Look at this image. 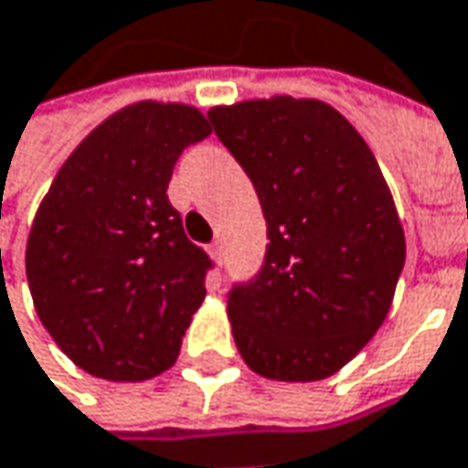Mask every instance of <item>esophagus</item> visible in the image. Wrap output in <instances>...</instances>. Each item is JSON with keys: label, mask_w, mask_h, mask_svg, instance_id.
Masks as SVG:
<instances>
[{"label": "esophagus", "mask_w": 468, "mask_h": 468, "mask_svg": "<svg viewBox=\"0 0 468 468\" xmlns=\"http://www.w3.org/2000/svg\"><path fill=\"white\" fill-rule=\"evenodd\" d=\"M207 252L213 255V261H216V263H221V261H223V247H221V242H213V245L207 247Z\"/></svg>", "instance_id": "1"}]
</instances>
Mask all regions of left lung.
Listing matches in <instances>:
<instances>
[{
	"label": "left lung",
	"instance_id": "obj_1",
	"mask_svg": "<svg viewBox=\"0 0 468 468\" xmlns=\"http://www.w3.org/2000/svg\"><path fill=\"white\" fill-rule=\"evenodd\" d=\"M207 118L269 226L261 271L229 292L234 342L266 379H326L382 326L406 263L379 163L318 100H250Z\"/></svg>",
	"mask_w": 468,
	"mask_h": 468
}]
</instances>
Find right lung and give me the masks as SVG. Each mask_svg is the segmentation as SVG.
Returning <instances> with one entry per match:
<instances>
[{
    "label": "right lung",
    "mask_w": 468,
    "mask_h": 468,
    "mask_svg": "<svg viewBox=\"0 0 468 468\" xmlns=\"http://www.w3.org/2000/svg\"><path fill=\"white\" fill-rule=\"evenodd\" d=\"M210 133L189 105L136 102L91 131L36 213L26 273L59 350L110 382L171 368L205 300L207 252L168 199L178 154Z\"/></svg>",
    "instance_id": "1"
}]
</instances>
